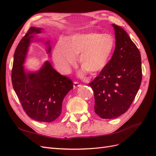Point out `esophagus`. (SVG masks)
I'll list each match as a JSON object with an SVG mask.
<instances>
[{
  "label": "esophagus",
  "mask_w": 156,
  "mask_h": 156,
  "mask_svg": "<svg viewBox=\"0 0 156 156\" xmlns=\"http://www.w3.org/2000/svg\"><path fill=\"white\" fill-rule=\"evenodd\" d=\"M80 86H81V84H80L79 83H77V82H74L73 83V88H77V87H79Z\"/></svg>",
  "instance_id": "obj_1"
}]
</instances>
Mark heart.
Masks as SVG:
<instances>
[{
	"label": "heart",
	"instance_id": "obj_1",
	"mask_svg": "<svg viewBox=\"0 0 156 156\" xmlns=\"http://www.w3.org/2000/svg\"><path fill=\"white\" fill-rule=\"evenodd\" d=\"M114 39L110 34L98 32L76 34L56 44L53 58L56 68L64 74L69 72L79 54L82 73L96 75L105 68L114 48Z\"/></svg>",
	"mask_w": 156,
	"mask_h": 156
}]
</instances>
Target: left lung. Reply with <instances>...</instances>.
I'll return each instance as SVG.
<instances>
[{
    "label": "left lung",
    "instance_id": "8db88e82",
    "mask_svg": "<svg viewBox=\"0 0 156 156\" xmlns=\"http://www.w3.org/2000/svg\"><path fill=\"white\" fill-rule=\"evenodd\" d=\"M115 49L111 60L89 83L94 93L96 114L104 119L119 117L127 111L142 81L140 53L127 32L112 24Z\"/></svg>",
    "mask_w": 156,
    "mask_h": 156
}]
</instances>
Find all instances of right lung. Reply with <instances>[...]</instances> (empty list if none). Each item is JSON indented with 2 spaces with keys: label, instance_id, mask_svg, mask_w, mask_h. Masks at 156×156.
Segmentation results:
<instances>
[{
  "label": "right lung",
  "instance_id": "add662e5",
  "mask_svg": "<svg viewBox=\"0 0 156 156\" xmlns=\"http://www.w3.org/2000/svg\"><path fill=\"white\" fill-rule=\"evenodd\" d=\"M42 30L41 28L30 27L19 43L14 53L12 82L27 115L36 121L51 122L60 115L64 98L73 84L69 78L56 72L48 60L36 72L25 68L23 64L30 45ZM37 40L44 41V38ZM45 44L47 53L51 55L50 40Z\"/></svg>",
  "mask_w": 156,
  "mask_h": 156
}]
</instances>
